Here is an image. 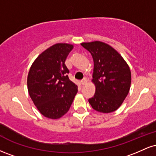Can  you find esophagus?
<instances>
[{"label":"esophagus","instance_id":"esophagus-1","mask_svg":"<svg viewBox=\"0 0 156 156\" xmlns=\"http://www.w3.org/2000/svg\"><path fill=\"white\" fill-rule=\"evenodd\" d=\"M87 83V79L86 78H84L83 79L81 80V84L83 86H84V85H86V83Z\"/></svg>","mask_w":156,"mask_h":156}]
</instances>
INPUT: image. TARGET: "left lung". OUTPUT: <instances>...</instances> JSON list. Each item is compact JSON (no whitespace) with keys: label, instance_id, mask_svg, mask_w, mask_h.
Wrapping results in <instances>:
<instances>
[{"label":"left lung","instance_id":"obj_1","mask_svg":"<svg viewBox=\"0 0 156 156\" xmlns=\"http://www.w3.org/2000/svg\"><path fill=\"white\" fill-rule=\"evenodd\" d=\"M80 44L92 54L94 61L92 81L96 90L89 103L97 112H114L129 92L131 82L129 67L117 51L104 42L96 41Z\"/></svg>","mask_w":156,"mask_h":156}]
</instances>
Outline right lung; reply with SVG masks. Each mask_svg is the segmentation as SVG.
Instances as JSON below:
<instances>
[{"mask_svg": "<svg viewBox=\"0 0 156 156\" xmlns=\"http://www.w3.org/2000/svg\"><path fill=\"white\" fill-rule=\"evenodd\" d=\"M72 44L58 43L36 58L28 73V90L42 115L58 119L67 113L78 92V86L69 79L65 65Z\"/></svg>", "mask_w": 156, "mask_h": 156, "instance_id": "right-lung-1", "label": "right lung"}]
</instances>
